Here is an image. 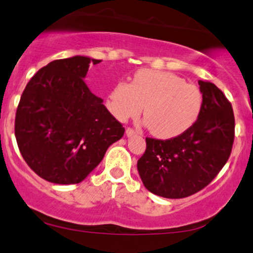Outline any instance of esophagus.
<instances>
[{
	"label": "esophagus",
	"instance_id": "esophagus-1",
	"mask_svg": "<svg viewBox=\"0 0 253 253\" xmlns=\"http://www.w3.org/2000/svg\"><path fill=\"white\" fill-rule=\"evenodd\" d=\"M135 133H137V132H135L134 131V129L133 128H127L126 129V135H127V137H133V135H135Z\"/></svg>",
	"mask_w": 253,
	"mask_h": 253
}]
</instances>
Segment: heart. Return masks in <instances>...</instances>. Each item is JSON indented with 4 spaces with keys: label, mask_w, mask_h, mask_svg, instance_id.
Returning <instances> with one entry per match:
<instances>
[{
    "label": "heart",
    "mask_w": 253,
    "mask_h": 253,
    "mask_svg": "<svg viewBox=\"0 0 253 253\" xmlns=\"http://www.w3.org/2000/svg\"><path fill=\"white\" fill-rule=\"evenodd\" d=\"M203 94L195 84L169 71L140 69L132 84L119 81L108 94L106 108L120 121L137 118L144 106V124L155 137L184 133L198 119Z\"/></svg>",
    "instance_id": "1"
}]
</instances>
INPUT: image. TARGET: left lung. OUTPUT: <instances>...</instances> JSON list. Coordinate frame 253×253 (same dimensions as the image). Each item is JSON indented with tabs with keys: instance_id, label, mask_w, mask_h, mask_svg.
<instances>
[{
	"instance_id": "1",
	"label": "left lung",
	"mask_w": 253,
	"mask_h": 253,
	"mask_svg": "<svg viewBox=\"0 0 253 253\" xmlns=\"http://www.w3.org/2000/svg\"><path fill=\"white\" fill-rule=\"evenodd\" d=\"M203 104L184 133L167 140L147 138L137 162L143 184L167 199L193 195L212 182L232 153L235 120L232 104L211 82L199 81Z\"/></svg>"
}]
</instances>
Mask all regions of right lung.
Returning <instances> with one entry per match:
<instances>
[{
    "label": "right lung",
    "mask_w": 253,
    "mask_h": 253,
    "mask_svg": "<svg viewBox=\"0 0 253 253\" xmlns=\"http://www.w3.org/2000/svg\"><path fill=\"white\" fill-rule=\"evenodd\" d=\"M84 55L53 60L26 84L15 114V138L31 169L55 184L82 182L125 133L102 98L84 79L89 64Z\"/></svg>",
    "instance_id": "add662e5"
}]
</instances>
